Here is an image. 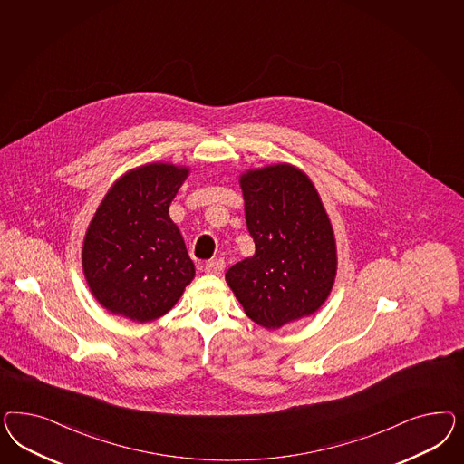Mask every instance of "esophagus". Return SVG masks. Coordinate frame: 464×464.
<instances>
[{
	"instance_id": "34e87169",
	"label": "esophagus",
	"mask_w": 464,
	"mask_h": 464,
	"mask_svg": "<svg viewBox=\"0 0 464 464\" xmlns=\"http://www.w3.org/2000/svg\"><path fill=\"white\" fill-rule=\"evenodd\" d=\"M204 270H206L208 274L218 276V274H221V272L225 270V260H223V258H212V260H209V262L204 266Z\"/></svg>"
}]
</instances>
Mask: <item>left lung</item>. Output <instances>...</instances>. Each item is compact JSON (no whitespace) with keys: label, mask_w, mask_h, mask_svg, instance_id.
Returning a JSON list of instances; mask_svg holds the SVG:
<instances>
[{"label":"left lung","mask_w":464,"mask_h":464,"mask_svg":"<svg viewBox=\"0 0 464 464\" xmlns=\"http://www.w3.org/2000/svg\"><path fill=\"white\" fill-rule=\"evenodd\" d=\"M241 190L255 255L227 268L226 281L253 322L274 330L324 304L337 272L335 238L316 188L295 167L252 169Z\"/></svg>","instance_id":"8db88e82"}]
</instances>
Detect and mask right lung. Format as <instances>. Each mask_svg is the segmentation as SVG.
<instances>
[{"instance_id":"right-lung-1","label":"right lung","mask_w":464,"mask_h":464,"mask_svg":"<svg viewBox=\"0 0 464 464\" xmlns=\"http://www.w3.org/2000/svg\"><path fill=\"white\" fill-rule=\"evenodd\" d=\"M187 169L151 163L117 180L86 231L84 277L103 308L134 322L163 316L196 268L169 208Z\"/></svg>"}]
</instances>
